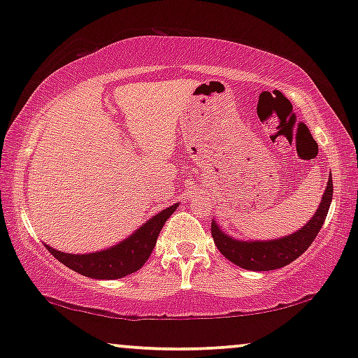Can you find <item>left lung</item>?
I'll return each mask as SVG.
<instances>
[{"label": "left lung", "instance_id": "left-lung-1", "mask_svg": "<svg viewBox=\"0 0 358 358\" xmlns=\"http://www.w3.org/2000/svg\"><path fill=\"white\" fill-rule=\"evenodd\" d=\"M331 200L332 176L329 174L320 208L316 210L310 222L298 231L278 239H268V241H239V239H234L223 233L215 223V220H212V236L215 246L228 261L236 264L238 267L248 268V271L264 272L285 267L287 264L300 257L315 241L322 223H324L326 215L329 212Z\"/></svg>", "mask_w": 358, "mask_h": 358}]
</instances>
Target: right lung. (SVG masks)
I'll list each match as a JSON object with an SVG mask.
<instances>
[{"mask_svg":"<svg viewBox=\"0 0 358 358\" xmlns=\"http://www.w3.org/2000/svg\"><path fill=\"white\" fill-rule=\"evenodd\" d=\"M178 207L179 203H174L168 208L161 210L158 215H155L145 224H141L134 234H130L129 238L115 244V246L104 249V251L91 254H68L57 251V249L47 246V244L45 248L57 261L65 264L68 268L81 273V275L99 278V280L122 278L143 267V264L148 261L151 251L155 249L161 228L164 227V223L168 222V218Z\"/></svg>","mask_w":358,"mask_h":358,"instance_id":"1","label":"right lung"}]
</instances>
